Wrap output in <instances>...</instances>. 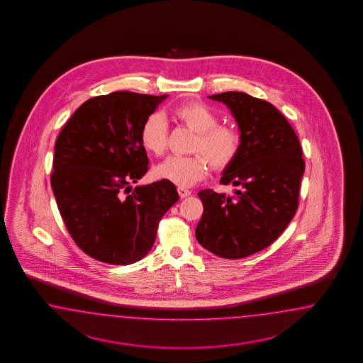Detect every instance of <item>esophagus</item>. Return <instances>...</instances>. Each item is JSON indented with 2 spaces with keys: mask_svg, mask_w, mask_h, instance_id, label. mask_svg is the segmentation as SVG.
<instances>
[{
  "mask_svg": "<svg viewBox=\"0 0 363 363\" xmlns=\"http://www.w3.org/2000/svg\"><path fill=\"white\" fill-rule=\"evenodd\" d=\"M178 194L181 198H186L191 194V191L189 189H185V187H178Z\"/></svg>",
  "mask_w": 363,
  "mask_h": 363,
  "instance_id": "1",
  "label": "esophagus"
}]
</instances>
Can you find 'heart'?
<instances>
[{
  "label": "heart",
  "mask_w": 363,
  "mask_h": 363,
  "mask_svg": "<svg viewBox=\"0 0 363 363\" xmlns=\"http://www.w3.org/2000/svg\"><path fill=\"white\" fill-rule=\"evenodd\" d=\"M174 118L187 129L197 133L191 152L193 155H172L155 167L154 173L179 187H190L203 179L214 170H225L241 153L242 134L235 126L218 123L220 117L206 104L199 101L177 105L172 110ZM169 140V129L165 118L154 113L143 121L140 130V141L143 149L154 155L165 153Z\"/></svg>",
  "instance_id": "obj_1"
}]
</instances>
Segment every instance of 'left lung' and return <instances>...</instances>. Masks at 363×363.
I'll return each instance as SVG.
<instances>
[{
  "instance_id": "1",
  "label": "left lung",
  "mask_w": 363,
  "mask_h": 363,
  "mask_svg": "<svg viewBox=\"0 0 363 363\" xmlns=\"http://www.w3.org/2000/svg\"><path fill=\"white\" fill-rule=\"evenodd\" d=\"M210 99L229 106L241 130V153L220 181L238 190L230 197L198 193L203 214L196 238L211 253L238 259L270 246L293 220L305 161L294 129L270 102L242 91Z\"/></svg>"
}]
</instances>
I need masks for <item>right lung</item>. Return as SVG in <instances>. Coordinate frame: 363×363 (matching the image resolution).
I'll use <instances>...</instances> for the list:
<instances>
[{"instance_id": "1", "label": "right lung", "mask_w": 363, "mask_h": 363, "mask_svg": "<svg viewBox=\"0 0 363 363\" xmlns=\"http://www.w3.org/2000/svg\"><path fill=\"white\" fill-rule=\"evenodd\" d=\"M166 97L133 91L93 97L57 137L50 176L57 206L73 241L97 261L130 264L143 258L179 198L165 179L130 186L149 169L141 126Z\"/></svg>"}]
</instances>
